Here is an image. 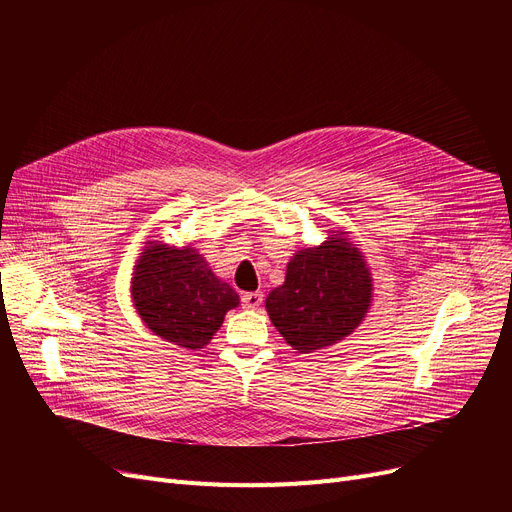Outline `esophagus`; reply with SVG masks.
<instances>
[{
    "instance_id": "esophagus-1",
    "label": "esophagus",
    "mask_w": 512,
    "mask_h": 512,
    "mask_svg": "<svg viewBox=\"0 0 512 512\" xmlns=\"http://www.w3.org/2000/svg\"><path fill=\"white\" fill-rule=\"evenodd\" d=\"M242 307L245 309H257L261 303H263V292L257 290V292H245L242 294Z\"/></svg>"
}]
</instances>
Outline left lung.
<instances>
[{
	"mask_svg": "<svg viewBox=\"0 0 512 512\" xmlns=\"http://www.w3.org/2000/svg\"><path fill=\"white\" fill-rule=\"evenodd\" d=\"M373 280L348 234L330 232L319 247L294 253L286 280L265 299L276 330L299 353H313L355 332L369 305Z\"/></svg>",
	"mask_w": 512,
	"mask_h": 512,
	"instance_id": "left-lung-1",
	"label": "left lung"
}]
</instances>
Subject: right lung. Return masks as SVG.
I'll use <instances>...</instances> for the list:
<instances>
[{
	"mask_svg": "<svg viewBox=\"0 0 512 512\" xmlns=\"http://www.w3.org/2000/svg\"><path fill=\"white\" fill-rule=\"evenodd\" d=\"M132 301L145 326L172 344L203 348L238 307L236 290L193 247L149 240L132 274Z\"/></svg>",
	"mask_w": 512,
	"mask_h": 512,
	"instance_id": "right-lung-1",
	"label": "right lung"
}]
</instances>
